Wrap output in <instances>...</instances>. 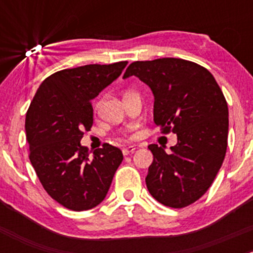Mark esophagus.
I'll use <instances>...</instances> for the list:
<instances>
[{"label":"esophagus","mask_w":253,"mask_h":253,"mask_svg":"<svg viewBox=\"0 0 253 253\" xmlns=\"http://www.w3.org/2000/svg\"><path fill=\"white\" fill-rule=\"evenodd\" d=\"M134 150H136V147H134V145H128V147L122 148V153H124V155L131 154V153H133Z\"/></svg>","instance_id":"obj_1"}]
</instances>
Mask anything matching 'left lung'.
<instances>
[{"label": "left lung", "instance_id": "1", "mask_svg": "<svg viewBox=\"0 0 253 253\" xmlns=\"http://www.w3.org/2000/svg\"><path fill=\"white\" fill-rule=\"evenodd\" d=\"M138 77L154 95V124L177 143L167 153L150 144L148 191L162 205L183 208L207 192L228 147V104L213 75L202 66L165 57L132 62L124 78Z\"/></svg>", "mask_w": 253, "mask_h": 253}]
</instances>
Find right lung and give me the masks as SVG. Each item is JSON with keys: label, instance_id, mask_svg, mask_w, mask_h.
I'll use <instances>...</instances> for the list:
<instances>
[{"label": "right lung", "instance_id": "right-lung-1", "mask_svg": "<svg viewBox=\"0 0 253 253\" xmlns=\"http://www.w3.org/2000/svg\"><path fill=\"white\" fill-rule=\"evenodd\" d=\"M127 61L85 65L53 73L40 84L25 116L29 159L51 198L71 211L100 205L122 163L105 144L90 157L81 144L93 125L91 100L120 77Z\"/></svg>", "mask_w": 253, "mask_h": 253}]
</instances>
